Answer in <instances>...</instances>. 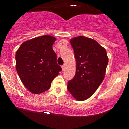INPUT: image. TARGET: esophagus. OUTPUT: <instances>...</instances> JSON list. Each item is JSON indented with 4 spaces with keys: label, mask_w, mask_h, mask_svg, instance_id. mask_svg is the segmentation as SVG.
I'll use <instances>...</instances> for the list:
<instances>
[{
    "label": "esophagus",
    "mask_w": 129,
    "mask_h": 129,
    "mask_svg": "<svg viewBox=\"0 0 129 129\" xmlns=\"http://www.w3.org/2000/svg\"><path fill=\"white\" fill-rule=\"evenodd\" d=\"M61 68H62V70H64V68H65V66L62 65V66H61Z\"/></svg>",
    "instance_id": "esophagus-1"
}]
</instances>
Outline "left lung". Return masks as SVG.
Wrapping results in <instances>:
<instances>
[{
    "label": "left lung",
    "instance_id": "1",
    "mask_svg": "<svg viewBox=\"0 0 129 129\" xmlns=\"http://www.w3.org/2000/svg\"><path fill=\"white\" fill-rule=\"evenodd\" d=\"M76 60V72L67 88L78 101L89 98L105 76L108 57L105 49L92 39L79 36L70 40Z\"/></svg>",
    "mask_w": 129,
    "mask_h": 129
}]
</instances>
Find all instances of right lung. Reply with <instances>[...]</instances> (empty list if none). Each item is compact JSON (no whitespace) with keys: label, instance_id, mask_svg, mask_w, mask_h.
<instances>
[{"label":"right lung","instance_id":"obj_1","mask_svg":"<svg viewBox=\"0 0 129 129\" xmlns=\"http://www.w3.org/2000/svg\"><path fill=\"white\" fill-rule=\"evenodd\" d=\"M56 39L43 35L22 43L16 52V69L25 87L33 94L48 90L62 68L52 48Z\"/></svg>","mask_w":129,"mask_h":129}]
</instances>
